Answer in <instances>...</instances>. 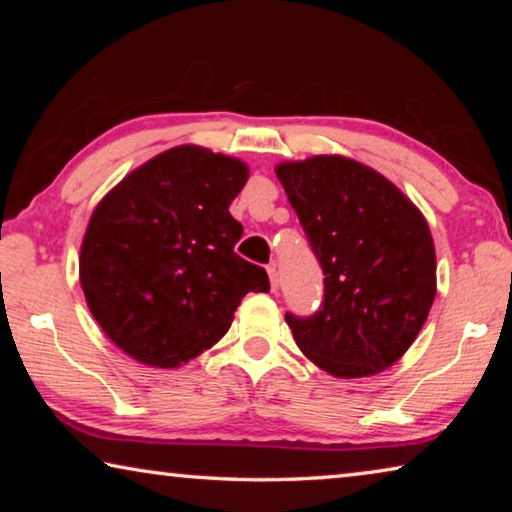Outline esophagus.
<instances>
[{
    "label": "esophagus",
    "mask_w": 512,
    "mask_h": 512,
    "mask_svg": "<svg viewBox=\"0 0 512 512\" xmlns=\"http://www.w3.org/2000/svg\"><path fill=\"white\" fill-rule=\"evenodd\" d=\"M268 280H271V289L277 291V287H280V275H277V268L275 266H268Z\"/></svg>",
    "instance_id": "34e87169"
}]
</instances>
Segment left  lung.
I'll return each mask as SVG.
<instances>
[{
  "instance_id": "obj_1",
  "label": "left lung",
  "mask_w": 512,
  "mask_h": 512,
  "mask_svg": "<svg viewBox=\"0 0 512 512\" xmlns=\"http://www.w3.org/2000/svg\"><path fill=\"white\" fill-rule=\"evenodd\" d=\"M275 173L325 275L314 314L284 316L293 339L329 375H377L409 350L436 298L427 221L391 180L341 155Z\"/></svg>"
}]
</instances>
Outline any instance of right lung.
Instances as JSON below:
<instances>
[{"label":"right lung","instance_id":"right-lung-1","mask_svg":"<svg viewBox=\"0 0 512 512\" xmlns=\"http://www.w3.org/2000/svg\"><path fill=\"white\" fill-rule=\"evenodd\" d=\"M248 167L201 146H176L121 180L94 210L81 246V287L108 339L155 368L187 363L228 332L262 266L235 253L230 203Z\"/></svg>","mask_w":512,"mask_h":512}]
</instances>
